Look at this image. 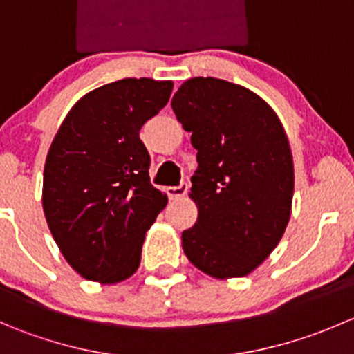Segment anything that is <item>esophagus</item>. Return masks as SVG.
<instances>
[{"instance_id": "34e87169", "label": "esophagus", "mask_w": 354, "mask_h": 354, "mask_svg": "<svg viewBox=\"0 0 354 354\" xmlns=\"http://www.w3.org/2000/svg\"><path fill=\"white\" fill-rule=\"evenodd\" d=\"M188 192V183L187 181H183L181 185H178V187H169L167 188V197L171 200H178L181 197H185V194Z\"/></svg>"}]
</instances>
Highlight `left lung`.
Masks as SVG:
<instances>
[{
  "instance_id": "8db88e82",
  "label": "left lung",
  "mask_w": 354,
  "mask_h": 354,
  "mask_svg": "<svg viewBox=\"0 0 354 354\" xmlns=\"http://www.w3.org/2000/svg\"><path fill=\"white\" fill-rule=\"evenodd\" d=\"M174 114L197 149L190 197L195 226L183 252L217 279L243 277L270 255L291 216L295 173L284 128L272 108L241 85L214 77L185 82Z\"/></svg>"
}]
</instances>
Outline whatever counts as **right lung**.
Masks as SVG:
<instances>
[{"mask_svg": "<svg viewBox=\"0 0 354 354\" xmlns=\"http://www.w3.org/2000/svg\"><path fill=\"white\" fill-rule=\"evenodd\" d=\"M173 82L123 78L85 94L59 127L44 166L42 207L66 262L114 284L140 266L145 233L167 197L152 187L140 128L169 101Z\"/></svg>", "mask_w": 354, "mask_h": 354, "instance_id": "1", "label": "right lung"}]
</instances>
